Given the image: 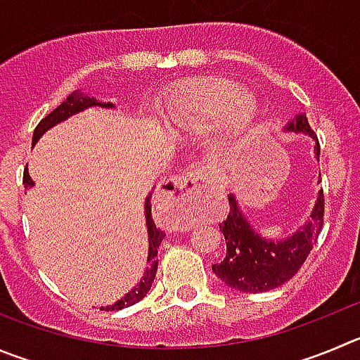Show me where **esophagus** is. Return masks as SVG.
I'll list each match as a JSON object with an SVG mask.
<instances>
[{
  "mask_svg": "<svg viewBox=\"0 0 360 360\" xmlns=\"http://www.w3.org/2000/svg\"><path fill=\"white\" fill-rule=\"evenodd\" d=\"M213 188V179L207 176L206 170L197 165H190L181 170L177 176L170 177L158 186V193L167 195L174 200H183L190 195H195L200 191Z\"/></svg>",
  "mask_w": 360,
  "mask_h": 360,
  "instance_id": "1",
  "label": "esophagus"
}]
</instances>
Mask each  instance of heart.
Returning <instances> with one entry per match:
<instances>
[{"mask_svg": "<svg viewBox=\"0 0 360 360\" xmlns=\"http://www.w3.org/2000/svg\"><path fill=\"white\" fill-rule=\"evenodd\" d=\"M256 112L254 94L227 79H207L170 97L161 110V120L188 129H202L218 120L221 134L238 136L250 127Z\"/></svg>", "mask_w": 360, "mask_h": 360, "instance_id": "heart-1", "label": "heart"}]
</instances>
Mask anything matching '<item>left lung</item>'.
<instances>
[{
  "instance_id": "1",
  "label": "left lung",
  "mask_w": 360,
  "mask_h": 360,
  "mask_svg": "<svg viewBox=\"0 0 360 360\" xmlns=\"http://www.w3.org/2000/svg\"><path fill=\"white\" fill-rule=\"evenodd\" d=\"M284 131L311 136L314 158L320 161V143L305 113H297L284 126ZM229 214L220 224L227 245L226 256L213 264V271L226 286L241 293H264L290 281L307 259L323 226V191H318L311 218L282 240L263 236L252 227L248 217L241 211L236 193H229Z\"/></svg>"
}]
</instances>
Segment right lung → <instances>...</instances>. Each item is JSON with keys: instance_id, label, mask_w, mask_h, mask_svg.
I'll return each mask as SVG.
<instances>
[{"instance_id": "add662e5", "label": "right lung", "mask_w": 360, "mask_h": 360, "mask_svg": "<svg viewBox=\"0 0 360 360\" xmlns=\"http://www.w3.org/2000/svg\"><path fill=\"white\" fill-rule=\"evenodd\" d=\"M96 106H101V108H108V110L115 108V104L113 103H104V101L96 99V97L89 96V94L82 92V90H74V92L69 94V97H67V99L60 104L58 108H55L48 117H44V119L40 120L39 126H37L35 131H33L32 146H35V143L40 140V136H42L46 131L51 129V127H55L56 124L70 119V117L76 115V113H82L89 108H96ZM22 183H25L26 190L35 186V181H33L32 176H30L28 169L25 170ZM150 195H153V193H149V195L146 197V202H143V214H146L147 234H149V236H147V240H149V250H147V268H146V271H143V277L140 278V282L133 288V290L127 291V293L124 295L120 300H117L115 304L106 305V307H101V309H104V311H119V309L134 305L136 302H140L143 297H146L147 291H149L150 286H153L154 277H156V270H158V248H160L161 241H163L165 233L161 229H158L156 224H154V220H153V213H150Z\"/></svg>"}]
</instances>
